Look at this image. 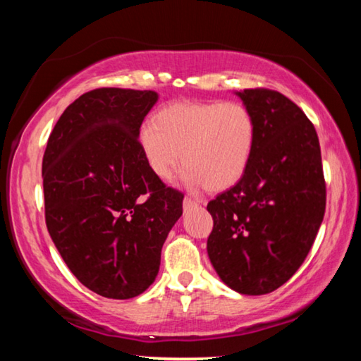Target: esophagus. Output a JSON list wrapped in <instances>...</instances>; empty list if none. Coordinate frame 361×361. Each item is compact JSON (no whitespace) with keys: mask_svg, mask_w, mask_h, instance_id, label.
Here are the masks:
<instances>
[{"mask_svg":"<svg viewBox=\"0 0 361 361\" xmlns=\"http://www.w3.org/2000/svg\"><path fill=\"white\" fill-rule=\"evenodd\" d=\"M197 205H199L197 200H194L191 197H185V200H183V209L185 210H189V209H192V207H197Z\"/></svg>","mask_w":361,"mask_h":361,"instance_id":"obj_1","label":"esophagus"}]
</instances>
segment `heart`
<instances>
[{
	"label": "heart",
	"mask_w": 361,
	"mask_h": 361,
	"mask_svg": "<svg viewBox=\"0 0 361 361\" xmlns=\"http://www.w3.org/2000/svg\"><path fill=\"white\" fill-rule=\"evenodd\" d=\"M256 124L239 102H185L164 106L138 132V148L159 180L186 166L189 188L224 191L239 181L252 159Z\"/></svg>",
	"instance_id": "b5f03b06"
}]
</instances>
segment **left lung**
Segmentation results:
<instances>
[{"instance_id":"8db88e82","label":"left lung","mask_w":361,"mask_h":361,"mask_svg":"<svg viewBox=\"0 0 361 361\" xmlns=\"http://www.w3.org/2000/svg\"><path fill=\"white\" fill-rule=\"evenodd\" d=\"M240 97L256 124L252 159L228 191L207 205V252L223 282L240 295H266L293 277L325 215L326 188L315 127L276 90Z\"/></svg>"}]
</instances>
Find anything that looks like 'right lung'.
Returning <instances> with one entry per match:
<instances>
[{
    "label": "right lung",
    "mask_w": 361,
    "mask_h": 361,
    "mask_svg": "<svg viewBox=\"0 0 361 361\" xmlns=\"http://www.w3.org/2000/svg\"><path fill=\"white\" fill-rule=\"evenodd\" d=\"M154 90L102 87L60 116L42 157L46 226L79 282L111 299L148 288L183 194L152 175L138 148Z\"/></svg>",
    "instance_id": "add662e5"
}]
</instances>
